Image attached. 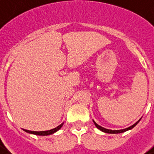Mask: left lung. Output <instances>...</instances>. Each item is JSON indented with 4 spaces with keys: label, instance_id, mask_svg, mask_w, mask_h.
<instances>
[{
    "label": "left lung",
    "instance_id": "8db88e82",
    "mask_svg": "<svg viewBox=\"0 0 154 154\" xmlns=\"http://www.w3.org/2000/svg\"><path fill=\"white\" fill-rule=\"evenodd\" d=\"M139 121H137L134 124H133L132 126H130V127L128 128H124V129H120V130H111V129H107V128H104L101 127V126H99L98 123H96L95 122L93 121L94 122V124H95V126L98 128L99 130H101L102 132H104V133H107V134H120V133H123V132H125V131H128V130H130V129H132L134 126H136L137 125V123L139 122Z\"/></svg>",
    "mask_w": 154,
    "mask_h": 154
}]
</instances>
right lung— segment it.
Instances as JSON below:
<instances>
[{
  "label": "right lung",
  "instance_id": "add662e5",
  "mask_svg": "<svg viewBox=\"0 0 154 154\" xmlns=\"http://www.w3.org/2000/svg\"><path fill=\"white\" fill-rule=\"evenodd\" d=\"M63 125V122L62 124H60L59 126H57L55 128L53 129H51V130H47V131H30V130H26V129H24V131H26L27 133L29 134H37V135H42V136H45V135H50V134H52L56 133V131H58L62 127Z\"/></svg>",
  "mask_w": 154,
  "mask_h": 154
}]
</instances>
